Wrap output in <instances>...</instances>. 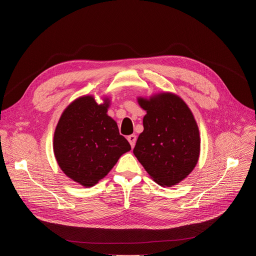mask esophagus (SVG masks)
<instances>
[{
  "instance_id": "obj_1",
  "label": "esophagus",
  "mask_w": 256,
  "mask_h": 256,
  "mask_svg": "<svg viewBox=\"0 0 256 256\" xmlns=\"http://www.w3.org/2000/svg\"><path fill=\"white\" fill-rule=\"evenodd\" d=\"M128 140L130 142V147L134 148V144H136V134H130L128 136Z\"/></svg>"
}]
</instances>
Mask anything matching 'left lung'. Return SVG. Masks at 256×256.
<instances>
[{
    "label": "left lung",
    "instance_id": "1",
    "mask_svg": "<svg viewBox=\"0 0 256 256\" xmlns=\"http://www.w3.org/2000/svg\"><path fill=\"white\" fill-rule=\"evenodd\" d=\"M138 102L147 114L134 154L159 186H176L198 161L200 136L194 116L188 104L170 92L138 97Z\"/></svg>",
    "mask_w": 256,
    "mask_h": 256
}]
</instances>
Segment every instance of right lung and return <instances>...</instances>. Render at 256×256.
I'll return each instance as SVG.
<instances>
[{
  "label": "right lung",
  "instance_id": "add662e5",
  "mask_svg": "<svg viewBox=\"0 0 256 256\" xmlns=\"http://www.w3.org/2000/svg\"><path fill=\"white\" fill-rule=\"evenodd\" d=\"M108 98L98 104L91 95L72 101L60 116L54 136V153L62 171L84 188L105 177L130 144L107 116Z\"/></svg>",
  "mask_w": 256,
  "mask_h": 256
}]
</instances>
